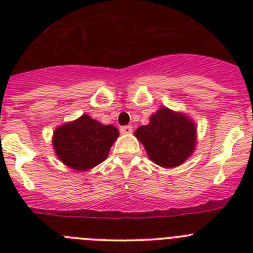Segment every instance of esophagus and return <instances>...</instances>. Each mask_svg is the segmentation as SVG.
<instances>
[{"label":"esophagus","instance_id":"34e87169","mask_svg":"<svg viewBox=\"0 0 253 253\" xmlns=\"http://www.w3.org/2000/svg\"><path fill=\"white\" fill-rule=\"evenodd\" d=\"M131 131H133V128H131L130 125H125V126L120 128V133L122 134H130Z\"/></svg>","mask_w":253,"mask_h":253}]
</instances>
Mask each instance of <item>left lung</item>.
<instances>
[{
	"mask_svg": "<svg viewBox=\"0 0 253 253\" xmlns=\"http://www.w3.org/2000/svg\"><path fill=\"white\" fill-rule=\"evenodd\" d=\"M134 135L146 148L149 160L163 169H173L185 162L196 147V124L181 111L160 107Z\"/></svg>",
	"mask_w": 253,
	"mask_h": 253,
	"instance_id": "8db88e82",
	"label": "left lung"
}]
</instances>
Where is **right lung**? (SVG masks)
<instances>
[{"mask_svg":"<svg viewBox=\"0 0 253 253\" xmlns=\"http://www.w3.org/2000/svg\"><path fill=\"white\" fill-rule=\"evenodd\" d=\"M118 137L119 130L114 125H104L84 114L55 128L51 143L57 157L67 167L88 171L106 160Z\"/></svg>","mask_w":253,"mask_h":253,"instance_id":"1","label":"right lung"}]
</instances>
